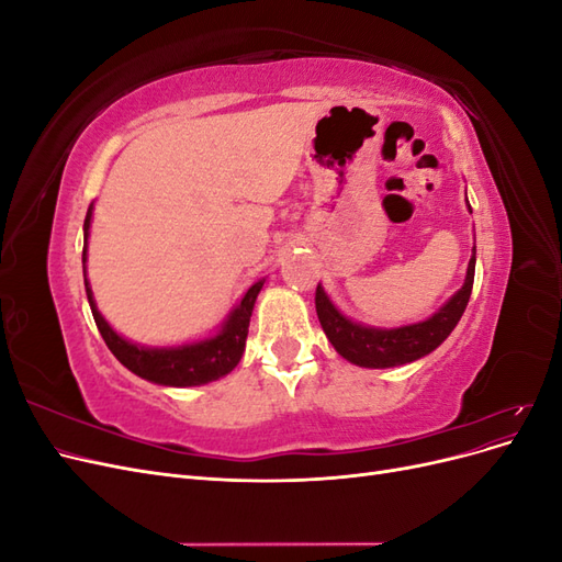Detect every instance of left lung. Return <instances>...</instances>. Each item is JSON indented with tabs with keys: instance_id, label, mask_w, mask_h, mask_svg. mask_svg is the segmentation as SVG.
Listing matches in <instances>:
<instances>
[{
	"instance_id": "obj_1",
	"label": "left lung",
	"mask_w": 562,
	"mask_h": 562,
	"mask_svg": "<svg viewBox=\"0 0 562 562\" xmlns=\"http://www.w3.org/2000/svg\"><path fill=\"white\" fill-rule=\"evenodd\" d=\"M473 274H475V248L467 269L464 285L459 288L443 310L436 312L429 321L415 323V326H403L394 330L359 326V323L345 318L333 307L326 293L321 291V285H316V297H314L316 314H318L323 333L328 335L337 353L345 356L347 361L363 368L403 366V363L422 359V356H427L452 333V328L457 326L459 318H462L469 304Z\"/></svg>"
}]
</instances>
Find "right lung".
<instances>
[{
	"label": "right lung",
	"instance_id": "right-lung-1",
	"mask_svg": "<svg viewBox=\"0 0 562 562\" xmlns=\"http://www.w3.org/2000/svg\"><path fill=\"white\" fill-rule=\"evenodd\" d=\"M89 225H91V209L87 213V220H83V255H81L83 262H87ZM83 283H87V295H89L95 326L119 361H122L131 372H135V375L149 382L166 384V386H196V384H206L227 375V372H232L236 363L241 361L255 297H258L265 281L250 285V291L246 293L239 307L232 312L229 321L225 323V328L220 330V335L206 339V342L187 345L178 349H143L126 342V339L119 337L108 326V321L95 310V302L87 281V271H83Z\"/></svg>",
	"mask_w": 562,
	"mask_h": 562
}]
</instances>
